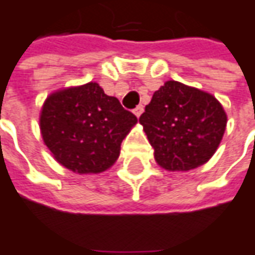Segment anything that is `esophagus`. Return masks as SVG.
Listing matches in <instances>:
<instances>
[{"instance_id": "esophagus-1", "label": "esophagus", "mask_w": 255, "mask_h": 255, "mask_svg": "<svg viewBox=\"0 0 255 255\" xmlns=\"http://www.w3.org/2000/svg\"><path fill=\"white\" fill-rule=\"evenodd\" d=\"M143 111H144V107H143V105H137V107L133 110V112H134V115L138 118L141 114H143Z\"/></svg>"}]
</instances>
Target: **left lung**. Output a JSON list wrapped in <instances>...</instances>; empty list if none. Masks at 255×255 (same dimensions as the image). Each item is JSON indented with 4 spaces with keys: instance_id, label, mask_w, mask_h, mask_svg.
I'll use <instances>...</instances> for the list:
<instances>
[{
    "instance_id": "1",
    "label": "left lung",
    "mask_w": 255,
    "mask_h": 255,
    "mask_svg": "<svg viewBox=\"0 0 255 255\" xmlns=\"http://www.w3.org/2000/svg\"><path fill=\"white\" fill-rule=\"evenodd\" d=\"M138 121L155 161L168 171H190L205 164L226 128V114L217 98L175 80L154 93Z\"/></svg>"
}]
</instances>
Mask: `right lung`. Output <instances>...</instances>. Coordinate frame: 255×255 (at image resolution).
<instances>
[{
	"label": "right lung",
	"instance_id": "add662e5",
	"mask_svg": "<svg viewBox=\"0 0 255 255\" xmlns=\"http://www.w3.org/2000/svg\"><path fill=\"white\" fill-rule=\"evenodd\" d=\"M137 118L97 83L51 94L40 117L45 145L65 168L98 173L119 157L121 143Z\"/></svg>",
	"mask_w": 255,
	"mask_h": 255
}]
</instances>
